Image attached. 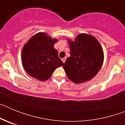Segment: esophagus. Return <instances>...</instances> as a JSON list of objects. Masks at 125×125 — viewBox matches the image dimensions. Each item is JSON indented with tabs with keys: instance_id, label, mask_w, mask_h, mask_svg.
Returning a JSON list of instances; mask_svg holds the SVG:
<instances>
[{
	"instance_id": "1",
	"label": "esophagus",
	"mask_w": 125,
	"mask_h": 125,
	"mask_svg": "<svg viewBox=\"0 0 125 125\" xmlns=\"http://www.w3.org/2000/svg\"><path fill=\"white\" fill-rule=\"evenodd\" d=\"M62 61L64 63L65 62V61H66V57H64V58H62Z\"/></svg>"
}]
</instances>
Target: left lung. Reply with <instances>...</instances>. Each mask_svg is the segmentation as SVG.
Returning <instances> with one entry per match:
<instances>
[{"instance_id":"1","label":"left lung","mask_w":125,"mask_h":125,"mask_svg":"<svg viewBox=\"0 0 125 125\" xmlns=\"http://www.w3.org/2000/svg\"><path fill=\"white\" fill-rule=\"evenodd\" d=\"M70 57L63 65L68 78L76 84L91 80L99 72L103 63L104 54L95 37L81 34L74 41L69 40Z\"/></svg>"}]
</instances>
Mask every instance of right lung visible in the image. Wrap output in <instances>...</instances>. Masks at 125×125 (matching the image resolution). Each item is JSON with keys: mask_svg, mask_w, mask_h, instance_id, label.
<instances>
[{"mask_svg": "<svg viewBox=\"0 0 125 125\" xmlns=\"http://www.w3.org/2000/svg\"><path fill=\"white\" fill-rule=\"evenodd\" d=\"M57 42L56 39L39 32L25 44L22 51V62L27 74L44 81L51 78L56 68L62 66L58 52L54 47Z\"/></svg>", "mask_w": 125, "mask_h": 125, "instance_id": "right-lung-1", "label": "right lung"}]
</instances>
